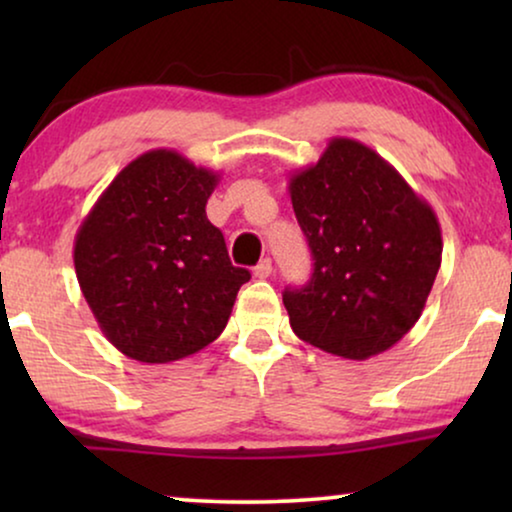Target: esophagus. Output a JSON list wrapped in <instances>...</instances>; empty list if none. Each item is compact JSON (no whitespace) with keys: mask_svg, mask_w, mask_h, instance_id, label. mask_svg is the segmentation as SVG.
I'll list each match as a JSON object with an SVG mask.
<instances>
[{"mask_svg":"<svg viewBox=\"0 0 512 512\" xmlns=\"http://www.w3.org/2000/svg\"><path fill=\"white\" fill-rule=\"evenodd\" d=\"M270 275H272V261H270V258H263V261L254 268V277L256 279H268Z\"/></svg>","mask_w":512,"mask_h":512,"instance_id":"obj_1","label":"esophagus"}]
</instances>
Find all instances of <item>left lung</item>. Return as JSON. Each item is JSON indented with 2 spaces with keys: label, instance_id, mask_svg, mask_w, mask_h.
I'll list each match as a JSON object with an SVG mask.
<instances>
[{
  "label": "left lung",
  "instance_id": "1",
  "mask_svg": "<svg viewBox=\"0 0 512 512\" xmlns=\"http://www.w3.org/2000/svg\"><path fill=\"white\" fill-rule=\"evenodd\" d=\"M289 193L314 256L310 282L284 291L293 333L349 361L387 352L422 317L443 261L433 207L349 137L293 172Z\"/></svg>",
  "mask_w": 512,
  "mask_h": 512
}]
</instances>
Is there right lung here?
Wrapping results in <instances>:
<instances>
[{
  "instance_id": "right-lung-1",
  "label": "right lung",
  "mask_w": 512,
  "mask_h": 512,
  "mask_svg": "<svg viewBox=\"0 0 512 512\" xmlns=\"http://www.w3.org/2000/svg\"><path fill=\"white\" fill-rule=\"evenodd\" d=\"M219 179L172 149L146 151L116 174L76 230L83 298L104 338L130 359L170 363L205 349L249 282L207 219Z\"/></svg>"
}]
</instances>
